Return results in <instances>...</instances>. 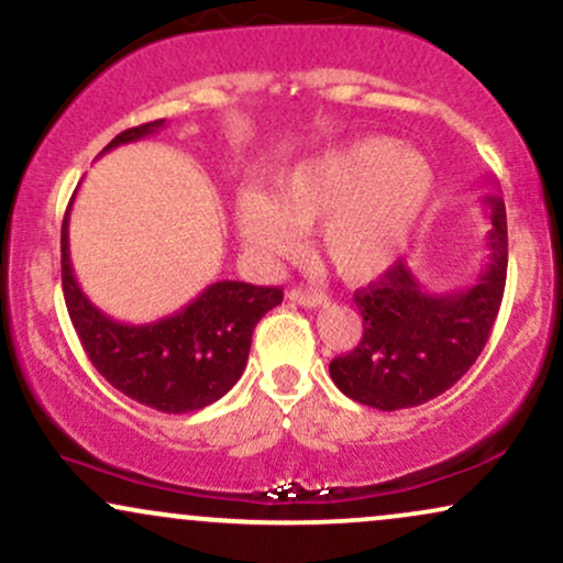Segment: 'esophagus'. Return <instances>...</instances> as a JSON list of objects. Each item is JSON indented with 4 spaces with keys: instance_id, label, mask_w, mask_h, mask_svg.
I'll return each instance as SVG.
<instances>
[{
    "instance_id": "34e87169",
    "label": "esophagus",
    "mask_w": 563,
    "mask_h": 563,
    "mask_svg": "<svg viewBox=\"0 0 563 563\" xmlns=\"http://www.w3.org/2000/svg\"><path fill=\"white\" fill-rule=\"evenodd\" d=\"M288 299L294 303H301V307H307V309H318L328 301L322 294H314V290H307V288H290Z\"/></svg>"
}]
</instances>
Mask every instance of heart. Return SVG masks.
Wrapping results in <instances>:
<instances>
[{
  "label": "heart",
  "mask_w": 563,
  "mask_h": 563,
  "mask_svg": "<svg viewBox=\"0 0 563 563\" xmlns=\"http://www.w3.org/2000/svg\"><path fill=\"white\" fill-rule=\"evenodd\" d=\"M437 174L421 151L365 134L283 174L273 198L243 192L238 232L264 260H288L299 232L314 230V249L349 283H367L391 267L434 196Z\"/></svg>",
  "instance_id": "obj_1"
}]
</instances>
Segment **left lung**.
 I'll use <instances>...</instances> for the list:
<instances>
[{"instance_id":"8db88e82","label":"left lung","mask_w":563,"mask_h":563,"mask_svg":"<svg viewBox=\"0 0 563 563\" xmlns=\"http://www.w3.org/2000/svg\"><path fill=\"white\" fill-rule=\"evenodd\" d=\"M493 230L487 264L474 286L429 294L399 260L380 280L354 294L363 339L331 363V378L354 402L402 410L455 386L476 363L493 331L508 269L506 203L484 196Z\"/></svg>"}]
</instances>
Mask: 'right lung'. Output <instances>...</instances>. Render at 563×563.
<instances>
[{"label": "right lung", "mask_w": 563, "mask_h": 563, "mask_svg": "<svg viewBox=\"0 0 563 563\" xmlns=\"http://www.w3.org/2000/svg\"><path fill=\"white\" fill-rule=\"evenodd\" d=\"M164 124L166 121L158 119L126 129L108 142L102 153L151 137ZM68 222L70 206L60 230L63 296L70 322L97 373L134 402L174 416L203 410L224 397L243 376L256 322L283 301V290L219 280L200 290L179 312L156 322L129 325L97 309L76 283Z\"/></svg>", "instance_id": "1"}]
</instances>
